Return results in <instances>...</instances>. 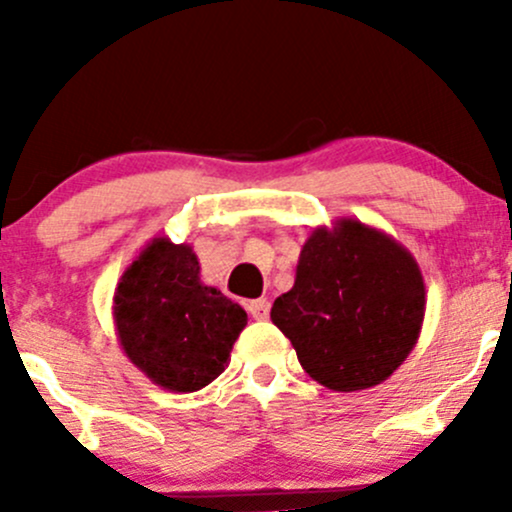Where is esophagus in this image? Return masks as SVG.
Segmentation results:
<instances>
[{
  "mask_svg": "<svg viewBox=\"0 0 512 512\" xmlns=\"http://www.w3.org/2000/svg\"><path fill=\"white\" fill-rule=\"evenodd\" d=\"M247 312H250L255 319H267L270 317V302H267L265 297L252 299V302H247Z\"/></svg>",
  "mask_w": 512,
  "mask_h": 512,
  "instance_id": "obj_1",
  "label": "esophagus"
}]
</instances>
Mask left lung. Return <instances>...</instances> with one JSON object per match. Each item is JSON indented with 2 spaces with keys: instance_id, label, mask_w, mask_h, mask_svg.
Returning <instances> with one entry per match:
<instances>
[{
  "instance_id": "left-lung-1",
  "label": "left lung",
  "mask_w": 512,
  "mask_h": 512,
  "mask_svg": "<svg viewBox=\"0 0 512 512\" xmlns=\"http://www.w3.org/2000/svg\"><path fill=\"white\" fill-rule=\"evenodd\" d=\"M423 314L416 257L384 230L339 218L307 237L294 287L275 299L270 317L317 384L361 391L414 352Z\"/></svg>"
}]
</instances>
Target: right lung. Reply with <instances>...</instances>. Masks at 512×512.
<instances>
[{"instance_id":"right-lung-1","label":"right lung","mask_w":512,"mask_h":512,"mask_svg":"<svg viewBox=\"0 0 512 512\" xmlns=\"http://www.w3.org/2000/svg\"><path fill=\"white\" fill-rule=\"evenodd\" d=\"M113 324L131 364L160 389L190 394L223 374L247 314L200 282L193 247L158 235L118 280Z\"/></svg>"}]
</instances>
